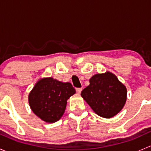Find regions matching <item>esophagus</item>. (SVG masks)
<instances>
[{
  "label": "esophagus",
  "instance_id": "34e87169",
  "mask_svg": "<svg viewBox=\"0 0 151 151\" xmlns=\"http://www.w3.org/2000/svg\"><path fill=\"white\" fill-rule=\"evenodd\" d=\"M82 90H83V89H82V88H76V92H77V93L80 94V93H81Z\"/></svg>",
  "mask_w": 151,
  "mask_h": 151
}]
</instances>
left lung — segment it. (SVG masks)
<instances>
[{"mask_svg": "<svg viewBox=\"0 0 151 151\" xmlns=\"http://www.w3.org/2000/svg\"><path fill=\"white\" fill-rule=\"evenodd\" d=\"M126 87L112 73L95 74L81 96L98 115L109 118L123 109L126 101Z\"/></svg>", "mask_w": 151, "mask_h": 151, "instance_id": "8db88e82", "label": "left lung"}]
</instances>
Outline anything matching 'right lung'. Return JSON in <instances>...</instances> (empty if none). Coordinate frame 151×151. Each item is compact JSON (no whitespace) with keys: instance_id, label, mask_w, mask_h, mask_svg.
<instances>
[{"instance_id":"obj_1","label":"right lung","mask_w":151,"mask_h":151,"mask_svg":"<svg viewBox=\"0 0 151 151\" xmlns=\"http://www.w3.org/2000/svg\"><path fill=\"white\" fill-rule=\"evenodd\" d=\"M75 93L70 83L52 77L41 79L29 93V104L39 118L47 123L58 121L65 112L67 100Z\"/></svg>"}]
</instances>
